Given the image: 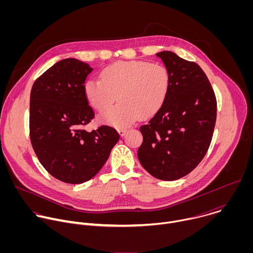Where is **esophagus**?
<instances>
[{
	"label": "esophagus",
	"mask_w": 253,
	"mask_h": 253,
	"mask_svg": "<svg viewBox=\"0 0 253 253\" xmlns=\"http://www.w3.org/2000/svg\"><path fill=\"white\" fill-rule=\"evenodd\" d=\"M118 133L120 134V136L123 137V136L127 133V130H126V129H119V130H118Z\"/></svg>",
	"instance_id": "esophagus-1"
}]
</instances>
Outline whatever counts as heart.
<instances>
[{"instance_id":"1","label":"heart","mask_w":253,"mask_h":253,"mask_svg":"<svg viewBox=\"0 0 253 253\" xmlns=\"http://www.w3.org/2000/svg\"><path fill=\"white\" fill-rule=\"evenodd\" d=\"M170 85V73L163 65L139 60L119 61L105 67L101 79L87 80L84 95L100 112L109 108L117 97L120 102L104 112L100 119L124 128L138 118L154 116L164 105Z\"/></svg>"}]
</instances>
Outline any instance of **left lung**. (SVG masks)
I'll list each match as a JSON object with an SVG mask.
<instances>
[{"label": "left lung", "mask_w": 253, "mask_h": 253, "mask_svg": "<svg viewBox=\"0 0 253 253\" xmlns=\"http://www.w3.org/2000/svg\"><path fill=\"white\" fill-rule=\"evenodd\" d=\"M168 69L170 90L143 135L138 159L153 177L173 181L190 173L205 156L216 121V98L203 70L173 52L156 54Z\"/></svg>", "instance_id": "left-lung-1"}]
</instances>
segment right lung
Returning a JSON list of instances; mask_svg holds the SVG:
<instances>
[{
	"label": "right lung",
	"mask_w": 253,
	"mask_h": 253,
	"mask_svg": "<svg viewBox=\"0 0 253 253\" xmlns=\"http://www.w3.org/2000/svg\"><path fill=\"white\" fill-rule=\"evenodd\" d=\"M93 69L74 58L54 64L35 81L30 96V138L44 168L60 181L80 184L103 167L120 135L109 126L87 132L94 118L84 95Z\"/></svg>",
	"instance_id": "right-lung-1"
}]
</instances>
